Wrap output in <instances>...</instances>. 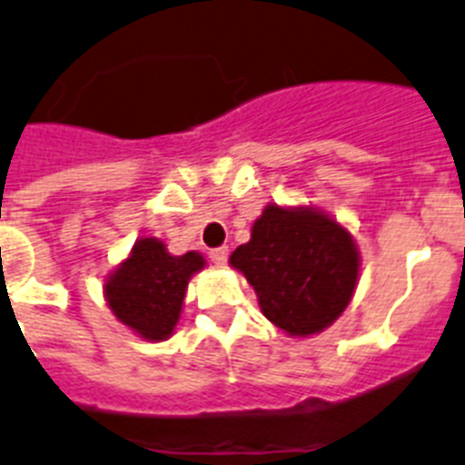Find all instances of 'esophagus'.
<instances>
[{"label": "esophagus", "instance_id": "1", "mask_svg": "<svg viewBox=\"0 0 465 465\" xmlns=\"http://www.w3.org/2000/svg\"><path fill=\"white\" fill-rule=\"evenodd\" d=\"M209 259H212V263L216 265H225V261H228V247L212 249V252H209Z\"/></svg>", "mask_w": 465, "mask_h": 465}]
</instances>
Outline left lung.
I'll return each instance as SVG.
<instances>
[{
  "label": "left lung",
  "instance_id": "8db88e82",
  "mask_svg": "<svg viewBox=\"0 0 465 465\" xmlns=\"http://www.w3.org/2000/svg\"><path fill=\"white\" fill-rule=\"evenodd\" d=\"M230 265L247 277L275 327L305 339L331 327L348 308L360 249L336 218L315 206L268 204Z\"/></svg>",
  "mask_w": 465,
  "mask_h": 465
}]
</instances>
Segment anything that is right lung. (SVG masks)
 <instances>
[{"mask_svg":"<svg viewBox=\"0 0 465 465\" xmlns=\"http://www.w3.org/2000/svg\"><path fill=\"white\" fill-rule=\"evenodd\" d=\"M204 265L202 253L173 256L157 237H141L105 277L103 293L113 315L134 334L145 341H166L183 311L190 277Z\"/></svg>","mask_w":465,"mask_h":465,"instance_id":"add662e5","label":"right lung"}]
</instances>
